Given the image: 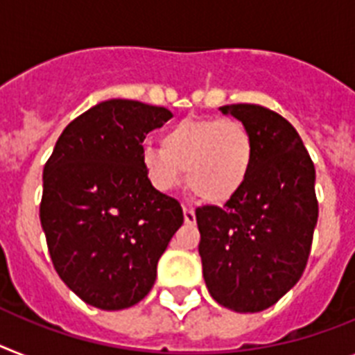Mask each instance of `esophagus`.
I'll list each match as a JSON object with an SVG mask.
<instances>
[{
  "label": "esophagus",
  "mask_w": 355,
  "mask_h": 355,
  "mask_svg": "<svg viewBox=\"0 0 355 355\" xmlns=\"http://www.w3.org/2000/svg\"><path fill=\"white\" fill-rule=\"evenodd\" d=\"M184 220H186V223H195L196 222L195 209H191V207H184Z\"/></svg>",
  "instance_id": "1"
}]
</instances>
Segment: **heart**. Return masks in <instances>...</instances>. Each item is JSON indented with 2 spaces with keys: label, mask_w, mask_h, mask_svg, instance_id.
I'll return each mask as SVG.
<instances>
[{
  "label": "heart",
  "mask_w": 355,
  "mask_h": 355,
  "mask_svg": "<svg viewBox=\"0 0 355 355\" xmlns=\"http://www.w3.org/2000/svg\"><path fill=\"white\" fill-rule=\"evenodd\" d=\"M254 141L236 119H184L162 135V146L144 144L141 164L148 182L169 193L184 182L200 200H231L249 178Z\"/></svg>",
  "instance_id": "obj_1"
}]
</instances>
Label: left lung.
<instances>
[{
  "instance_id": "left-lung-1",
  "label": "left lung",
  "mask_w": 355,
  "mask_h": 355,
  "mask_svg": "<svg viewBox=\"0 0 355 355\" xmlns=\"http://www.w3.org/2000/svg\"><path fill=\"white\" fill-rule=\"evenodd\" d=\"M254 141L247 182L223 207L196 209L198 252L213 300L236 312L269 309L297 284L318 223L315 169L302 137L260 104L220 108Z\"/></svg>"
}]
</instances>
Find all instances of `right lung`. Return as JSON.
<instances>
[{"label": "right lung", "mask_w": 355, "mask_h": 355, "mask_svg": "<svg viewBox=\"0 0 355 355\" xmlns=\"http://www.w3.org/2000/svg\"><path fill=\"white\" fill-rule=\"evenodd\" d=\"M173 117L128 99L95 104L62 130L43 169L40 218L59 278L103 311L139 303L184 223L178 200L146 178V135Z\"/></svg>", "instance_id": "add662e5"}]
</instances>
